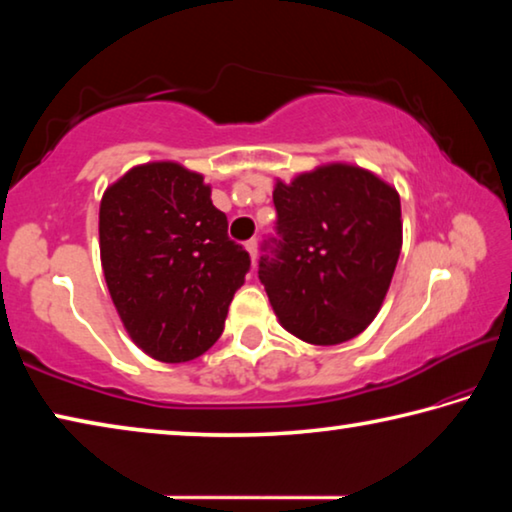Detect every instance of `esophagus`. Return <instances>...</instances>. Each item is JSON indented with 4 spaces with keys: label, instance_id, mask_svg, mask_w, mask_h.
<instances>
[{
    "label": "esophagus",
    "instance_id": "esophagus-1",
    "mask_svg": "<svg viewBox=\"0 0 512 512\" xmlns=\"http://www.w3.org/2000/svg\"><path fill=\"white\" fill-rule=\"evenodd\" d=\"M246 250H248V255H250V259H253V264H255V259H257V239L246 241Z\"/></svg>",
    "mask_w": 512,
    "mask_h": 512
}]
</instances>
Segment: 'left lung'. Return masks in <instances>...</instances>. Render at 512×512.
Here are the masks:
<instances>
[{"label": "left lung", "mask_w": 512, "mask_h": 512, "mask_svg": "<svg viewBox=\"0 0 512 512\" xmlns=\"http://www.w3.org/2000/svg\"><path fill=\"white\" fill-rule=\"evenodd\" d=\"M277 223L259 280L284 329L314 345L359 336L381 309L402 250L400 194L352 164L273 189Z\"/></svg>", "instance_id": "left-lung-1"}]
</instances>
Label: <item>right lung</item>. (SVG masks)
<instances>
[{"label": "right lung", "mask_w": 512, "mask_h": 512, "mask_svg": "<svg viewBox=\"0 0 512 512\" xmlns=\"http://www.w3.org/2000/svg\"><path fill=\"white\" fill-rule=\"evenodd\" d=\"M212 189L176 162H149L106 189L101 266L126 332L149 357L183 363L219 339L250 257L228 237Z\"/></svg>", "instance_id": "1"}]
</instances>
